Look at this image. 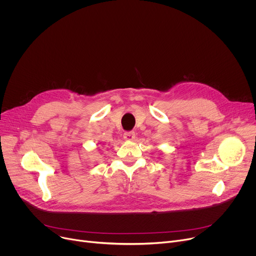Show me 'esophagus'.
<instances>
[{"label": "esophagus", "mask_w": 256, "mask_h": 256, "mask_svg": "<svg viewBox=\"0 0 256 256\" xmlns=\"http://www.w3.org/2000/svg\"><path fill=\"white\" fill-rule=\"evenodd\" d=\"M123 137H124L125 140H127V142H132V140H135V133L132 132V131H131V132H125L124 135H123Z\"/></svg>", "instance_id": "34e87169"}]
</instances>
